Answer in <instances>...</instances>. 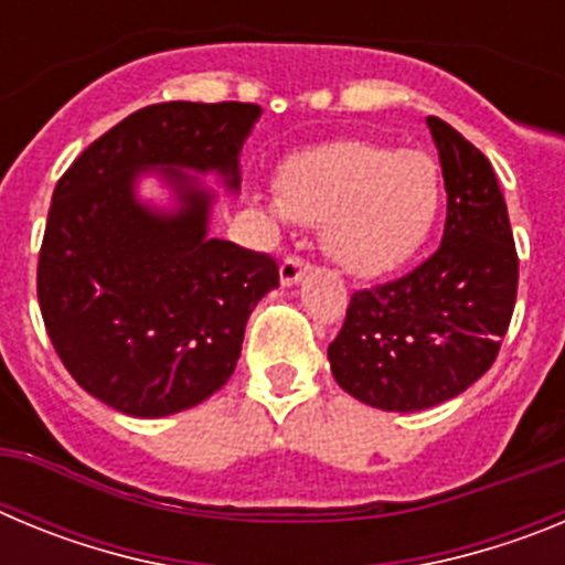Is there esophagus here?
I'll list each match as a JSON object with an SVG mask.
<instances>
[{
    "label": "esophagus",
    "instance_id": "1",
    "mask_svg": "<svg viewBox=\"0 0 565 565\" xmlns=\"http://www.w3.org/2000/svg\"><path fill=\"white\" fill-rule=\"evenodd\" d=\"M308 263L302 257H297V254H288L286 259H282V266H279V282L282 286H294V282H299L302 279V274L308 271Z\"/></svg>",
    "mask_w": 565,
    "mask_h": 565
}]
</instances>
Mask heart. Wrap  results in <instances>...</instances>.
Wrapping results in <instances>:
<instances>
[{"label": "heart", "mask_w": 565, "mask_h": 565, "mask_svg": "<svg viewBox=\"0 0 565 565\" xmlns=\"http://www.w3.org/2000/svg\"><path fill=\"white\" fill-rule=\"evenodd\" d=\"M271 212L326 226L344 271L382 277L411 263L441 214V169L422 149L342 138L291 154L277 172Z\"/></svg>", "instance_id": "heart-1"}]
</instances>
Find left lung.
I'll return each instance as SVG.
<instances>
[{
    "instance_id": "8db88e82",
    "label": "left lung",
    "mask_w": 565,
    "mask_h": 565,
    "mask_svg": "<svg viewBox=\"0 0 565 565\" xmlns=\"http://www.w3.org/2000/svg\"><path fill=\"white\" fill-rule=\"evenodd\" d=\"M427 127L447 189L441 246L411 274L353 294L328 348L339 387L393 413L427 411L478 382L518 297L515 239L492 163L436 115Z\"/></svg>"
}]
</instances>
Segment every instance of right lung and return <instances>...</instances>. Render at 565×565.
Instances as JSON below:
<instances>
[{
    "instance_id": "add662e5",
    "label": "right lung",
    "mask_w": 565,
    "mask_h": 565,
    "mask_svg": "<svg viewBox=\"0 0 565 565\" xmlns=\"http://www.w3.org/2000/svg\"><path fill=\"white\" fill-rule=\"evenodd\" d=\"M257 104H152L78 154L58 178L39 252L44 328L89 396L135 418L172 416L217 393L254 306L279 286L277 259L206 237L212 192L192 172L239 189L237 154ZM162 167L178 213L134 198Z\"/></svg>"
}]
</instances>
